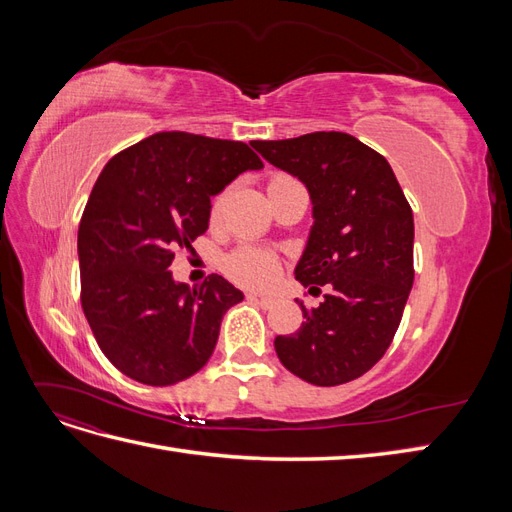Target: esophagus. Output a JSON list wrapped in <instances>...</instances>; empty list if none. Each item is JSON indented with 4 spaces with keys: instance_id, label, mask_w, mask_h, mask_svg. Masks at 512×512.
Returning a JSON list of instances; mask_svg holds the SVG:
<instances>
[{
    "instance_id": "34e87169",
    "label": "esophagus",
    "mask_w": 512,
    "mask_h": 512,
    "mask_svg": "<svg viewBox=\"0 0 512 512\" xmlns=\"http://www.w3.org/2000/svg\"><path fill=\"white\" fill-rule=\"evenodd\" d=\"M250 299H254L260 307H265V309H269V307H273L277 303L275 297H269V294H258V292H252Z\"/></svg>"
}]
</instances>
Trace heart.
<instances>
[{
    "label": "heart",
    "instance_id": "obj_1",
    "mask_svg": "<svg viewBox=\"0 0 512 512\" xmlns=\"http://www.w3.org/2000/svg\"><path fill=\"white\" fill-rule=\"evenodd\" d=\"M288 179L286 175H275L271 177L269 185L275 181ZM222 207V196L213 200L211 205V218H218ZM282 260L273 250L267 247H256V245H243L239 250L226 256L224 260V271L232 282H237L247 288H267L275 282V277L280 275Z\"/></svg>",
    "mask_w": 512,
    "mask_h": 512
}]
</instances>
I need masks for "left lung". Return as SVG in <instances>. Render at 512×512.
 I'll return each mask as SVG.
<instances>
[{
    "label": "left lung",
    "mask_w": 512,
    "mask_h": 512,
    "mask_svg": "<svg viewBox=\"0 0 512 512\" xmlns=\"http://www.w3.org/2000/svg\"><path fill=\"white\" fill-rule=\"evenodd\" d=\"M312 196L314 226L294 275L324 301L277 335L282 365L316 386L361 378L389 350L414 284V218L391 164L346 132L254 141Z\"/></svg>",
    "instance_id": "1"
}]
</instances>
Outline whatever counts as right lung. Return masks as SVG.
<instances>
[{
	"label": "right lung",
	"mask_w": 512,
	"mask_h": 512,
	"mask_svg": "<svg viewBox=\"0 0 512 512\" xmlns=\"http://www.w3.org/2000/svg\"><path fill=\"white\" fill-rule=\"evenodd\" d=\"M262 160L241 141L158 132L108 160L79 226L81 305L104 356L149 386L194 376L243 292L222 275L190 288L168 271L209 226L211 196Z\"/></svg>",
	"instance_id": "1"
}]
</instances>
